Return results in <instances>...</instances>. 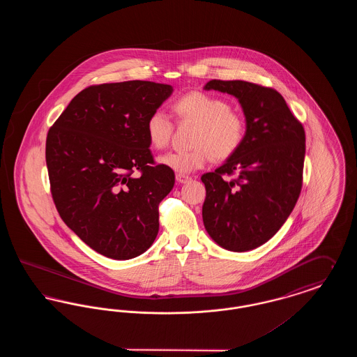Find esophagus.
<instances>
[{
  "label": "esophagus",
  "mask_w": 357,
  "mask_h": 357,
  "mask_svg": "<svg viewBox=\"0 0 357 357\" xmlns=\"http://www.w3.org/2000/svg\"><path fill=\"white\" fill-rule=\"evenodd\" d=\"M175 179H176L178 183H187V182L191 181V178L188 175H185V174H176Z\"/></svg>",
  "instance_id": "obj_1"
}]
</instances>
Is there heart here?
I'll return each mask as SVG.
<instances>
[{
  "label": "heart",
  "instance_id": "b5f03b06",
  "mask_svg": "<svg viewBox=\"0 0 357 357\" xmlns=\"http://www.w3.org/2000/svg\"><path fill=\"white\" fill-rule=\"evenodd\" d=\"M174 109L182 121L197 124L188 151H172L158 158L159 165L178 174H190L204 167L211 155L227 159L237 153L245 140V121L221 98L204 92H191L178 99ZM146 135L155 150L165 149L172 135V121L162 109H155L146 121Z\"/></svg>",
  "mask_w": 357,
  "mask_h": 357
}]
</instances>
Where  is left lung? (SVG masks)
<instances>
[{
	"instance_id": "1",
	"label": "left lung",
	"mask_w": 357,
	"mask_h": 357,
	"mask_svg": "<svg viewBox=\"0 0 357 357\" xmlns=\"http://www.w3.org/2000/svg\"><path fill=\"white\" fill-rule=\"evenodd\" d=\"M204 88L237 98L246 120L237 153L201 178L204 229L223 249L249 252L268 242L296 206L303 186L305 131L275 89L242 80H210ZM223 174L236 178L226 181Z\"/></svg>"
}]
</instances>
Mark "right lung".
<instances>
[{"mask_svg": "<svg viewBox=\"0 0 357 357\" xmlns=\"http://www.w3.org/2000/svg\"><path fill=\"white\" fill-rule=\"evenodd\" d=\"M172 91L142 80L88 86L47 136L52 197L61 220L108 258H135L158 236V206L175 175L153 165L146 121Z\"/></svg>", "mask_w": 357, "mask_h": 357, "instance_id": "add662e5", "label": "right lung"}]
</instances>
